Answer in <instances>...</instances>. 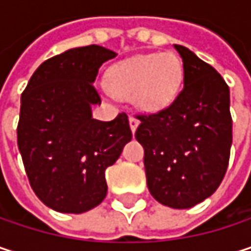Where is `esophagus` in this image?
Masks as SVG:
<instances>
[{"label":"esophagus","instance_id":"1","mask_svg":"<svg viewBox=\"0 0 251 251\" xmlns=\"http://www.w3.org/2000/svg\"><path fill=\"white\" fill-rule=\"evenodd\" d=\"M139 125V121L136 119V118H133V116H130L129 118V126H130V130L135 133V130H136V127Z\"/></svg>","mask_w":251,"mask_h":251}]
</instances>
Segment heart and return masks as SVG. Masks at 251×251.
<instances>
[{
  "label": "heart",
  "instance_id": "obj_1",
  "mask_svg": "<svg viewBox=\"0 0 251 251\" xmlns=\"http://www.w3.org/2000/svg\"><path fill=\"white\" fill-rule=\"evenodd\" d=\"M183 82V64L172 53L138 55L110 68V93L127 97L136 109L154 113L170 106Z\"/></svg>",
  "mask_w": 251,
  "mask_h": 251
}]
</instances>
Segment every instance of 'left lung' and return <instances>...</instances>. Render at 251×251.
<instances>
[{
  "label": "left lung",
  "mask_w": 251,
  "mask_h": 251,
  "mask_svg": "<svg viewBox=\"0 0 251 251\" xmlns=\"http://www.w3.org/2000/svg\"><path fill=\"white\" fill-rule=\"evenodd\" d=\"M183 61V88L164 110L138 116L150 193L187 209L209 198L226 176L232 142L229 88L209 64L175 45Z\"/></svg>",
  "instance_id": "left-lung-1"
}]
</instances>
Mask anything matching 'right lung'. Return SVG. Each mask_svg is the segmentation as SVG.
Returning a JSON list of instances; mask_svg holds the SVG:
<instances>
[{
	"instance_id": "obj_1",
	"label": "right lung",
	"mask_w": 251,
	"mask_h": 251,
	"mask_svg": "<svg viewBox=\"0 0 251 251\" xmlns=\"http://www.w3.org/2000/svg\"><path fill=\"white\" fill-rule=\"evenodd\" d=\"M118 53L99 45L68 49L45 61L22 94L17 144L36 196L64 214H82L107 195L106 169L132 139L125 113L93 118L100 67Z\"/></svg>"
}]
</instances>
